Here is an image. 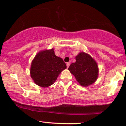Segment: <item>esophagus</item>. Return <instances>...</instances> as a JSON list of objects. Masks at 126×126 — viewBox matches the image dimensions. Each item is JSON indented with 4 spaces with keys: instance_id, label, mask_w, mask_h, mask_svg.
<instances>
[{
    "instance_id": "obj_1",
    "label": "esophagus",
    "mask_w": 126,
    "mask_h": 126,
    "mask_svg": "<svg viewBox=\"0 0 126 126\" xmlns=\"http://www.w3.org/2000/svg\"><path fill=\"white\" fill-rule=\"evenodd\" d=\"M66 66H67V67H69V66H70V63H69V62H67V63H66Z\"/></svg>"
}]
</instances>
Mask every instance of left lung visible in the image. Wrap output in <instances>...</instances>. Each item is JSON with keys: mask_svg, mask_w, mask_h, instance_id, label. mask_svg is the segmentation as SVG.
Instances as JSON below:
<instances>
[{"mask_svg": "<svg viewBox=\"0 0 126 126\" xmlns=\"http://www.w3.org/2000/svg\"><path fill=\"white\" fill-rule=\"evenodd\" d=\"M68 69L83 86L91 85L98 78L97 64L91 56L83 52L76 56V62L72 63Z\"/></svg>", "mask_w": 126, "mask_h": 126, "instance_id": "1", "label": "left lung"}]
</instances>
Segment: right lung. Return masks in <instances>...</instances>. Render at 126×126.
<instances>
[{
  "label": "right lung",
  "mask_w": 126,
  "mask_h": 126,
  "mask_svg": "<svg viewBox=\"0 0 126 126\" xmlns=\"http://www.w3.org/2000/svg\"><path fill=\"white\" fill-rule=\"evenodd\" d=\"M66 68L63 59L56 56L51 49L40 51L36 55L32 62L30 73L36 84L45 88L53 84Z\"/></svg>",
  "instance_id": "1"
}]
</instances>
